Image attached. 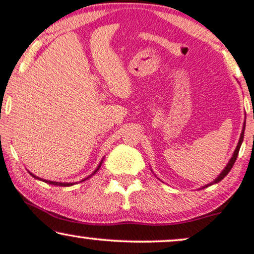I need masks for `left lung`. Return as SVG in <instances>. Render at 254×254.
<instances>
[{
  "label": "left lung",
  "instance_id": "left-lung-1",
  "mask_svg": "<svg viewBox=\"0 0 254 254\" xmlns=\"http://www.w3.org/2000/svg\"><path fill=\"white\" fill-rule=\"evenodd\" d=\"M245 124H246V122H245L244 123V127H243V132H241V135H240V139H239V143H238V145H237V148H235V150H234V154H233V156H232V159L229 160V162H228V165L226 166V167H224V170L221 172L220 173V176H218L216 179L214 180V182L212 183H210V184H208V185H205L204 186V188H208V186H210V185H212V184H216V183H220L221 180L223 179L224 177L227 176V174L229 173V171L232 170V167L233 166H234V164H235V160H237V157H238V155H239V150H240V147H241V143H243V141H244V132H245Z\"/></svg>",
  "mask_w": 254,
  "mask_h": 254
}]
</instances>
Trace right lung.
<instances>
[{
	"label": "right lung",
	"mask_w": 254,
	"mask_h": 254,
	"mask_svg": "<svg viewBox=\"0 0 254 254\" xmlns=\"http://www.w3.org/2000/svg\"><path fill=\"white\" fill-rule=\"evenodd\" d=\"M101 164H103V160H101L100 165H99V166H98V167H97V170H95L94 172H93V173H92V174H90V176H89L88 178H90V177H92V176H93V174H95V173H97V172L99 171V168H100V166H101ZM30 174H31V176H32V177H33V178H36V179L43 180V179H40V178H38V177H36V176H34V174H32V173H31V172H30ZM88 178H86V179H88ZM86 179H83V180H82V182H84V180H86ZM43 182H45V183H48V184H51V185H57V186H71V185H74V183H58V182H50V180H43Z\"/></svg>",
	"instance_id": "add662e5"
}]
</instances>
